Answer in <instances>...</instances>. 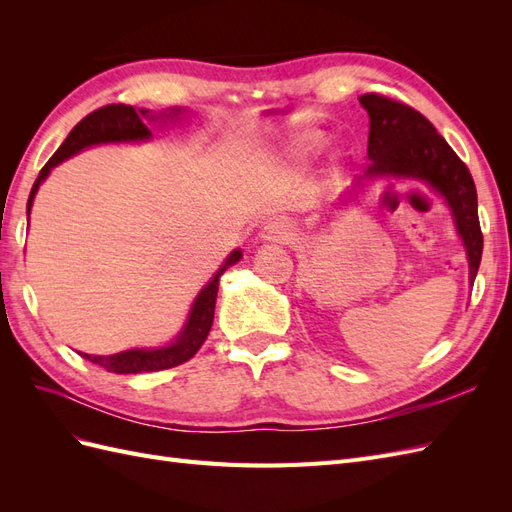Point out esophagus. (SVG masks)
Wrapping results in <instances>:
<instances>
[{
    "label": "esophagus",
    "mask_w": 512,
    "mask_h": 512,
    "mask_svg": "<svg viewBox=\"0 0 512 512\" xmlns=\"http://www.w3.org/2000/svg\"><path fill=\"white\" fill-rule=\"evenodd\" d=\"M292 237H294L292 226L282 220L269 222L265 228L260 230V241H265V243H290Z\"/></svg>",
    "instance_id": "esophagus-1"
}]
</instances>
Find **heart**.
I'll return each instance as SVG.
<instances>
[{"instance_id": "heart-1", "label": "heart", "mask_w": 512, "mask_h": 512, "mask_svg": "<svg viewBox=\"0 0 512 512\" xmlns=\"http://www.w3.org/2000/svg\"><path fill=\"white\" fill-rule=\"evenodd\" d=\"M316 149V143L312 141V138H297V141H292L288 145V160L292 164H303L309 156H312Z\"/></svg>"}]
</instances>
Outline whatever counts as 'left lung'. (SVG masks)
<instances>
[{
	"label": "left lung",
	"instance_id": "obj_1",
	"mask_svg": "<svg viewBox=\"0 0 512 512\" xmlns=\"http://www.w3.org/2000/svg\"><path fill=\"white\" fill-rule=\"evenodd\" d=\"M359 102L369 115L367 158L371 164L365 175L356 179L348 198L352 200L359 185L363 188V181L416 179L427 183L451 209L457 235L466 247L472 286L483 256V232L478 224L476 185L468 166L414 108L378 94H365Z\"/></svg>",
	"mask_w": 512,
	"mask_h": 512
}]
</instances>
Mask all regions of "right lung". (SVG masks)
I'll return each instance as SVG.
<instances>
[{
  "instance_id": "1",
  "label": "right lung",
  "mask_w": 512,
  "mask_h": 512,
  "mask_svg": "<svg viewBox=\"0 0 512 512\" xmlns=\"http://www.w3.org/2000/svg\"><path fill=\"white\" fill-rule=\"evenodd\" d=\"M185 113V108H168V111H149V108H136L126 104H108L98 108V111L89 113L85 119H81L61 147L53 153V158L44 164L40 175L34 183L32 192H29L27 200V215L32 213L34 198L38 194V188L42 181L49 177L51 170L64 160L76 156V153L94 147V145H108V143H145L151 138L149 123H168L179 121V117ZM241 250L230 252L224 260V265L215 271V275L205 284V288L198 292L194 299L188 320H185L183 329L177 333L173 342L160 346V348H132L123 350L117 354L98 356V354H85L79 352L83 359L104 367L113 374H147V371H160L177 367L185 361H190L192 356L205 344V339L211 331L213 324V312H215V299H218L220 277L222 273L237 265L241 260Z\"/></svg>"
}]
</instances>
